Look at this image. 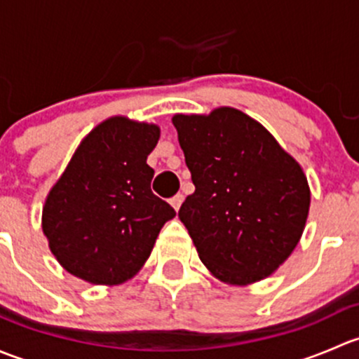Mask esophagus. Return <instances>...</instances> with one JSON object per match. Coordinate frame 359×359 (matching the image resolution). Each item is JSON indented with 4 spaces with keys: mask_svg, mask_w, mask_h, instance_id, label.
I'll use <instances>...</instances> for the list:
<instances>
[{
    "mask_svg": "<svg viewBox=\"0 0 359 359\" xmlns=\"http://www.w3.org/2000/svg\"><path fill=\"white\" fill-rule=\"evenodd\" d=\"M182 201H184V194L179 193V194H175L172 200H170V205H172L175 210H179L180 205H182Z\"/></svg>",
    "mask_w": 359,
    "mask_h": 359,
    "instance_id": "1",
    "label": "esophagus"
}]
</instances>
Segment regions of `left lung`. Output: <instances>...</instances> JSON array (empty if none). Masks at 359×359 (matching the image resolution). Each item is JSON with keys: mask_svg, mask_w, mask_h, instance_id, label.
I'll return each instance as SVG.
<instances>
[{"mask_svg": "<svg viewBox=\"0 0 359 359\" xmlns=\"http://www.w3.org/2000/svg\"><path fill=\"white\" fill-rule=\"evenodd\" d=\"M172 123L196 187L179 219L201 262L234 287L271 276L292 255L309 215L302 166L234 107L175 114Z\"/></svg>", "mask_w": 359, "mask_h": 359, "instance_id": "8db88e82", "label": "left lung"}]
</instances>
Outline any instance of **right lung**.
<instances>
[{"instance_id": "obj_1", "label": "right lung", "mask_w": 359, "mask_h": 359, "mask_svg": "<svg viewBox=\"0 0 359 359\" xmlns=\"http://www.w3.org/2000/svg\"><path fill=\"white\" fill-rule=\"evenodd\" d=\"M159 126L112 116L78 146L41 215L48 247L72 276L121 285L135 276L175 210L151 191Z\"/></svg>"}]
</instances>
